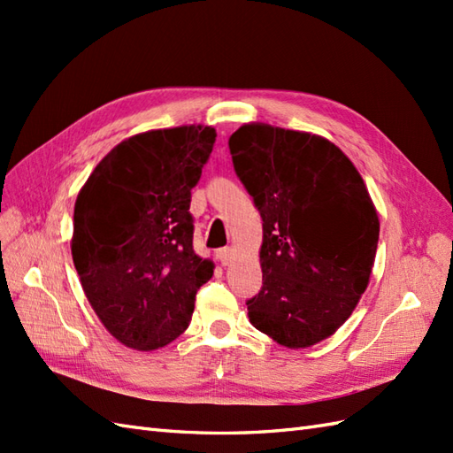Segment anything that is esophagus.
<instances>
[{
  "label": "esophagus",
  "mask_w": 453,
  "mask_h": 453,
  "mask_svg": "<svg viewBox=\"0 0 453 453\" xmlns=\"http://www.w3.org/2000/svg\"><path fill=\"white\" fill-rule=\"evenodd\" d=\"M216 257H218V261L224 265V266H229L234 263V258H235V251L232 247H224V249H219V251L216 253Z\"/></svg>",
  "instance_id": "esophagus-1"
}]
</instances>
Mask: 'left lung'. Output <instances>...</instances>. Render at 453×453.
<instances>
[{
  "mask_svg": "<svg viewBox=\"0 0 453 453\" xmlns=\"http://www.w3.org/2000/svg\"><path fill=\"white\" fill-rule=\"evenodd\" d=\"M263 218V288L249 321L286 349L329 339L370 282L380 218L358 169L323 136L249 122L229 138Z\"/></svg>",
  "mask_w": 453,
  "mask_h": 453,
  "instance_id": "obj_1",
  "label": "left lung"
}]
</instances>
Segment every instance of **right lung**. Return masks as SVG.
<instances>
[{
	"instance_id": "obj_1",
	"label": "right lung",
	"mask_w": 453,
	"mask_h": 453,
	"mask_svg": "<svg viewBox=\"0 0 453 453\" xmlns=\"http://www.w3.org/2000/svg\"><path fill=\"white\" fill-rule=\"evenodd\" d=\"M216 142L211 127L150 130L93 169L73 208L72 257L114 339L157 350L187 331L214 263L192 249L190 190Z\"/></svg>"
}]
</instances>
